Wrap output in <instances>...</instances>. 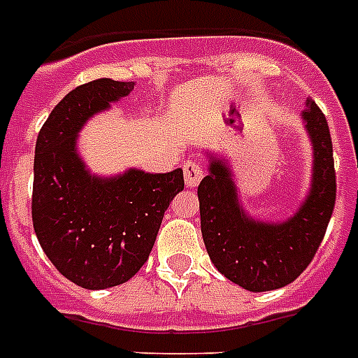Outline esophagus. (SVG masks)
<instances>
[{
    "mask_svg": "<svg viewBox=\"0 0 358 358\" xmlns=\"http://www.w3.org/2000/svg\"><path fill=\"white\" fill-rule=\"evenodd\" d=\"M204 165L199 162H193V159H187L184 163V178H185V185L187 187H196V185L201 184V180L204 178Z\"/></svg>",
    "mask_w": 358,
    "mask_h": 358,
    "instance_id": "obj_1",
    "label": "esophagus"
}]
</instances>
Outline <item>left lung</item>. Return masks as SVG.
Wrapping results in <instances>:
<instances>
[{
	"label": "left lung",
	"instance_id": "left-lung-1",
	"mask_svg": "<svg viewBox=\"0 0 358 358\" xmlns=\"http://www.w3.org/2000/svg\"><path fill=\"white\" fill-rule=\"evenodd\" d=\"M314 146L310 193L294 217L260 223L239 206L229 167L210 162V174L199 185L201 230L210 260L224 277L249 292H269L294 282L322 245L336 201L333 141L317 103L308 98L303 111Z\"/></svg>",
	"mask_w": 358,
	"mask_h": 358
}]
</instances>
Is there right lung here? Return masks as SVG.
<instances>
[{"instance_id": "add662e5", "label": "right lung", "mask_w": 358, "mask_h": 358, "mask_svg": "<svg viewBox=\"0 0 358 358\" xmlns=\"http://www.w3.org/2000/svg\"><path fill=\"white\" fill-rule=\"evenodd\" d=\"M131 89L134 81L109 78L76 87L36 137L33 229L55 269L87 289L128 282L145 266L165 210L184 189L182 169L165 174L129 169L98 178L78 156L83 124Z\"/></svg>"}]
</instances>
